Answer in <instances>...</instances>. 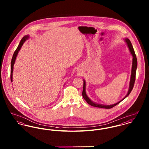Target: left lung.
I'll return each mask as SVG.
<instances>
[{"instance_id": "8db88e82", "label": "left lung", "mask_w": 149, "mask_h": 149, "mask_svg": "<svg viewBox=\"0 0 149 149\" xmlns=\"http://www.w3.org/2000/svg\"><path fill=\"white\" fill-rule=\"evenodd\" d=\"M125 42L127 45L128 47L130 50V51L131 54V55H132L133 58H132V70H131V79H130V85H129V89L128 91L127 94V95L120 100V102H117V103H115L114 104L112 105H104V104H98L96 103L95 102H93L92 100L89 99V98L87 96L86 92H85V80H83L84 81V84H83V92H82V95L83 97L84 98V99H85L86 102L90 104L92 106L95 107H98V108H106V109H110L113 108V107L116 106V105H117L118 104H119L121 101H122L123 99H125L128 95L130 94V93L131 92L134 84H135V78H136V69H137V58L135 54V51L133 48V46L132 45V43L131 42V41H130L129 39L128 38H125Z\"/></svg>"}]
</instances>
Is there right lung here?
I'll return each instance as SVG.
<instances>
[{
	"mask_svg": "<svg viewBox=\"0 0 149 149\" xmlns=\"http://www.w3.org/2000/svg\"><path fill=\"white\" fill-rule=\"evenodd\" d=\"M29 38V36H24V37L22 38V40H21L19 43V45H18V46L17 47V49L14 51L13 55L12 58V61H11V65H11V66H10V80H11V81H12H12H13V80H12V77H13V66H14V63H15L16 57L17 56V55H18V52L19 51V50H21L22 46H23V43L25 42V41H26Z\"/></svg>",
	"mask_w": 149,
	"mask_h": 149,
	"instance_id": "right-lung-1",
	"label": "right lung"
}]
</instances>
